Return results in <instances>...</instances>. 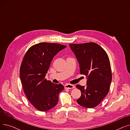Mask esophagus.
Wrapping results in <instances>:
<instances>
[{"instance_id":"34e87169","label":"esophagus","mask_w":130,"mask_h":130,"mask_svg":"<svg viewBox=\"0 0 130 130\" xmlns=\"http://www.w3.org/2000/svg\"><path fill=\"white\" fill-rule=\"evenodd\" d=\"M64 87H65V88H67V89H73V88H75L74 85L72 84H66L64 86Z\"/></svg>"}]
</instances>
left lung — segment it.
<instances>
[{
	"label": "left lung",
	"mask_w": 130,
	"mask_h": 130,
	"mask_svg": "<svg viewBox=\"0 0 130 130\" xmlns=\"http://www.w3.org/2000/svg\"><path fill=\"white\" fill-rule=\"evenodd\" d=\"M79 65L80 74L86 76V87L77 85L81 96L76 101L86 108L98 106L108 93L112 81L110 60L98 44L86 43L70 44Z\"/></svg>",
	"instance_id": "1"
}]
</instances>
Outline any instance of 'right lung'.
<instances>
[{"label": "right lung", "mask_w": 130, "mask_h": 130, "mask_svg": "<svg viewBox=\"0 0 130 130\" xmlns=\"http://www.w3.org/2000/svg\"><path fill=\"white\" fill-rule=\"evenodd\" d=\"M66 46L59 44L41 43L27 51L20 69V77L24 93L31 104L40 111H48L58 102L59 92L64 89L45 78L54 57Z\"/></svg>", "instance_id": "obj_1"}]
</instances>
